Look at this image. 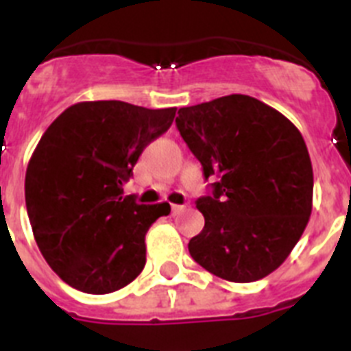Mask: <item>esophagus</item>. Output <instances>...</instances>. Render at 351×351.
I'll return each mask as SVG.
<instances>
[{
    "label": "esophagus",
    "instance_id": "obj_1",
    "mask_svg": "<svg viewBox=\"0 0 351 351\" xmlns=\"http://www.w3.org/2000/svg\"><path fill=\"white\" fill-rule=\"evenodd\" d=\"M186 204H182V206H179V204H172V214H179V213H182V210L186 209Z\"/></svg>",
    "mask_w": 351,
    "mask_h": 351
}]
</instances>
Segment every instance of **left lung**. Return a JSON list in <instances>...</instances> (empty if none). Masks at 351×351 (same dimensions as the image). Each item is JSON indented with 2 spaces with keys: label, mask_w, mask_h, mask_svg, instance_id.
Returning a JSON list of instances; mask_svg holds the SVG:
<instances>
[{
  "label": "left lung",
  "mask_w": 351,
  "mask_h": 351,
  "mask_svg": "<svg viewBox=\"0 0 351 351\" xmlns=\"http://www.w3.org/2000/svg\"><path fill=\"white\" fill-rule=\"evenodd\" d=\"M182 141L216 179L197 200L204 230L188 244L210 274L234 283L262 280L299 243L313 209V167L290 119L247 95L179 108Z\"/></svg>",
  "instance_id": "1"
}]
</instances>
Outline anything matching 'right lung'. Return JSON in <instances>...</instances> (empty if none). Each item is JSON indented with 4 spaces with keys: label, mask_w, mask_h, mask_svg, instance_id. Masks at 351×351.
<instances>
[{
    "label": "right lung",
    "mask_w": 351,
    "mask_h": 351,
    "mask_svg": "<svg viewBox=\"0 0 351 351\" xmlns=\"http://www.w3.org/2000/svg\"><path fill=\"white\" fill-rule=\"evenodd\" d=\"M176 110L80 101L45 130L27 163L26 209L43 258L66 285L104 295L142 272L145 234L170 206L123 197V182Z\"/></svg>",
    "instance_id": "right-lung-1"
}]
</instances>
